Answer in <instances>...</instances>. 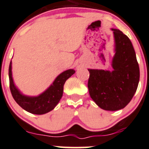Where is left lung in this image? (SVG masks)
Masks as SVG:
<instances>
[{"instance_id":"1","label":"left lung","mask_w":149,"mask_h":149,"mask_svg":"<svg viewBox=\"0 0 149 149\" xmlns=\"http://www.w3.org/2000/svg\"><path fill=\"white\" fill-rule=\"evenodd\" d=\"M112 30L115 40L113 70L88 69V88L91 98L100 108L116 111L124 108L134 96L140 70L130 39L119 29Z\"/></svg>"}]
</instances>
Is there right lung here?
Wrapping results in <instances>:
<instances>
[{
  "label": "right lung",
  "mask_w": 149,
  "mask_h": 149,
  "mask_svg": "<svg viewBox=\"0 0 149 149\" xmlns=\"http://www.w3.org/2000/svg\"><path fill=\"white\" fill-rule=\"evenodd\" d=\"M74 73L75 70L73 69L65 70L60 74L56 78L53 84L40 96L36 97H26L21 94L20 91L16 88L13 84L10 61L8 69L10 93L16 102L24 109L35 115H43L52 110L58 104L63 96V86L65 81Z\"/></svg>",
  "instance_id": "obj_1"
}]
</instances>
